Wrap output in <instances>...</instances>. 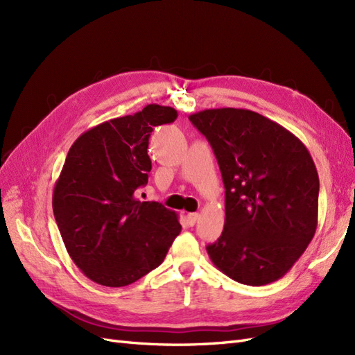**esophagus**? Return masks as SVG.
Instances as JSON below:
<instances>
[{"mask_svg": "<svg viewBox=\"0 0 355 355\" xmlns=\"http://www.w3.org/2000/svg\"><path fill=\"white\" fill-rule=\"evenodd\" d=\"M187 219H188V225H189V227H194L196 222L198 220V213H188Z\"/></svg>", "mask_w": 355, "mask_h": 355, "instance_id": "esophagus-1", "label": "esophagus"}]
</instances>
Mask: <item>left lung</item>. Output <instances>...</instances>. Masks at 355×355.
<instances>
[{"mask_svg": "<svg viewBox=\"0 0 355 355\" xmlns=\"http://www.w3.org/2000/svg\"><path fill=\"white\" fill-rule=\"evenodd\" d=\"M209 141L225 187V227L206 249L232 280L263 286L287 274L317 230L318 173L306 146L249 110L189 115Z\"/></svg>", "mask_w": 355, "mask_h": 355, "instance_id": "8db88e82", "label": "left lung"}]
</instances>
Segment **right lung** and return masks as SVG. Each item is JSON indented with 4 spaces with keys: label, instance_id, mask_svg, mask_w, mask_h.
<instances>
[{
    "label": "right lung",
    "instance_id": "add662e5",
    "mask_svg": "<svg viewBox=\"0 0 355 355\" xmlns=\"http://www.w3.org/2000/svg\"><path fill=\"white\" fill-rule=\"evenodd\" d=\"M170 106L105 121L83 133L67 155L53 191V213L73 263L92 282L128 286L155 270L182 227L157 201H141L148 184L154 127L176 120Z\"/></svg>",
    "mask_w": 355,
    "mask_h": 355
}]
</instances>
